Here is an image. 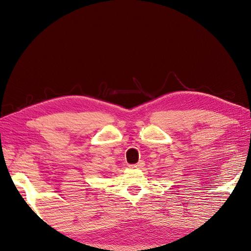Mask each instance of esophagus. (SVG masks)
Returning a JSON list of instances; mask_svg holds the SVG:
<instances>
[{
	"instance_id": "34e87169",
	"label": "esophagus",
	"mask_w": 251,
	"mask_h": 251,
	"mask_svg": "<svg viewBox=\"0 0 251 251\" xmlns=\"http://www.w3.org/2000/svg\"><path fill=\"white\" fill-rule=\"evenodd\" d=\"M145 166V162L143 161H139L137 164H134V165H129L130 168H141Z\"/></svg>"
}]
</instances>
